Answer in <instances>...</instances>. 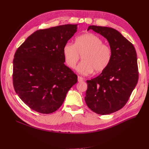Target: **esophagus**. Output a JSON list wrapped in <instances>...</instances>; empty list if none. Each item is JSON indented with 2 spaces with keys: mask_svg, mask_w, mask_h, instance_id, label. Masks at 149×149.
<instances>
[{
  "mask_svg": "<svg viewBox=\"0 0 149 149\" xmlns=\"http://www.w3.org/2000/svg\"><path fill=\"white\" fill-rule=\"evenodd\" d=\"M78 81H79V82H81V81H84V79H83V77H81V76H78Z\"/></svg>",
  "mask_w": 149,
  "mask_h": 149,
  "instance_id": "obj_1",
  "label": "esophagus"
}]
</instances>
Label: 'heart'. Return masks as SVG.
<instances>
[{"label": "heart", "mask_w": 149, "mask_h": 149, "mask_svg": "<svg viewBox=\"0 0 149 149\" xmlns=\"http://www.w3.org/2000/svg\"><path fill=\"white\" fill-rule=\"evenodd\" d=\"M65 61L71 69H74L82 56L83 61L77 66V71L88 75L94 71L100 73L109 65L112 58L110 46L102 43L97 35L86 33L76 37L74 43H66L63 48Z\"/></svg>", "instance_id": "heart-1"}]
</instances>
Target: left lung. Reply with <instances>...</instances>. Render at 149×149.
Masks as SVG:
<instances>
[{
  "instance_id": "8db88e82",
  "label": "left lung",
  "mask_w": 149,
  "mask_h": 149,
  "mask_svg": "<svg viewBox=\"0 0 149 149\" xmlns=\"http://www.w3.org/2000/svg\"><path fill=\"white\" fill-rule=\"evenodd\" d=\"M106 38L112 50L109 65L96 78L87 80L84 100L90 109L106 115L122 109L138 82L136 49L119 31L107 26H89Z\"/></svg>"
}]
</instances>
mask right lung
<instances>
[{
  "instance_id": "add662e5",
  "label": "right lung",
  "mask_w": 149,
  "mask_h": 149,
  "mask_svg": "<svg viewBox=\"0 0 149 149\" xmlns=\"http://www.w3.org/2000/svg\"><path fill=\"white\" fill-rule=\"evenodd\" d=\"M77 24L39 30L18 48L13 61V84L31 109L50 114L59 109L78 76L64 63L63 48Z\"/></svg>"
}]
</instances>
